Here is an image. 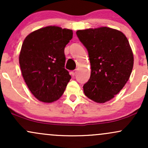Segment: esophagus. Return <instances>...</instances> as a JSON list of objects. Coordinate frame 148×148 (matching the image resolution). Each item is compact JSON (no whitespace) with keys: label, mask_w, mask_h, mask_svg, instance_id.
Segmentation results:
<instances>
[{"label":"esophagus","mask_w":148,"mask_h":148,"mask_svg":"<svg viewBox=\"0 0 148 148\" xmlns=\"http://www.w3.org/2000/svg\"><path fill=\"white\" fill-rule=\"evenodd\" d=\"M76 73H77V70H76V69H75V70H73V71H72V72H70V74H71V75L74 76H75V75H76Z\"/></svg>","instance_id":"1"}]
</instances>
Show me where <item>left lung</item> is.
Listing matches in <instances>:
<instances>
[{
    "label": "left lung",
    "mask_w": 148,
    "mask_h": 148,
    "mask_svg": "<svg viewBox=\"0 0 148 148\" xmlns=\"http://www.w3.org/2000/svg\"><path fill=\"white\" fill-rule=\"evenodd\" d=\"M76 35L87 49L91 66L85 95L97 103L106 102L130 77L134 55L128 40L121 31L108 27L79 30Z\"/></svg>",
    "instance_id": "8db88e82"
}]
</instances>
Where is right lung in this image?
<instances>
[{
	"label": "right lung",
	"instance_id": "add662e5",
	"mask_svg": "<svg viewBox=\"0 0 148 148\" xmlns=\"http://www.w3.org/2000/svg\"><path fill=\"white\" fill-rule=\"evenodd\" d=\"M72 36V30L50 25L32 32L23 42L22 76L32 94L42 102L58 99L71 79L64 69V49Z\"/></svg>",
	"mask_w": 148,
	"mask_h": 148
}]
</instances>
